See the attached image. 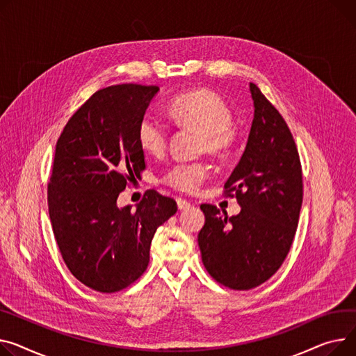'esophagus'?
<instances>
[{
  "instance_id": "1",
  "label": "esophagus",
  "mask_w": 356,
  "mask_h": 356,
  "mask_svg": "<svg viewBox=\"0 0 356 356\" xmlns=\"http://www.w3.org/2000/svg\"><path fill=\"white\" fill-rule=\"evenodd\" d=\"M176 202H177V207H179V210H186V209H188V207H191L192 204L191 203H188L187 200H184V199H176Z\"/></svg>"
}]
</instances>
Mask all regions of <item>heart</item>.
Segmentation results:
<instances>
[{
  "label": "heart",
  "mask_w": 356,
  "mask_h": 356,
  "mask_svg": "<svg viewBox=\"0 0 356 356\" xmlns=\"http://www.w3.org/2000/svg\"><path fill=\"white\" fill-rule=\"evenodd\" d=\"M175 120L200 131L199 150L218 157H227L236 136L232 129L233 113L218 94L209 90H196L175 97L169 107ZM140 147L146 153L159 156L168 149L169 127L154 115H145L137 129ZM209 177V164L204 161H180L165 172L163 181L183 193H193Z\"/></svg>",
  "instance_id": "obj_1"
}]
</instances>
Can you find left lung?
Masks as SVG:
<instances>
[{"label":"left lung","mask_w":356,"mask_h":356,"mask_svg":"<svg viewBox=\"0 0 356 356\" xmlns=\"http://www.w3.org/2000/svg\"><path fill=\"white\" fill-rule=\"evenodd\" d=\"M254 115L241 161L225 183V196L242 210L227 218L202 204L197 242L202 262L220 285L249 291L270 279L292 246L303 199L302 165L293 136L276 107L250 83Z\"/></svg>","instance_id":"left-lung-1"}]
</instances>
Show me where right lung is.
<instances>
[{"mask_svg":"<svg viewBox=\"0 0 356 356\" xmlns=\"http://www.w3.org/2000/svg\"><path fill=\"white\" fill-rule=\"evenodd\" d=\"M157 86L102 88L73 114L56 145L47 191L54 238L68 270L86 286L114 293L147 269L152 239L177 211L172 197L147 191L137 204L117 197L146 169L137 140Z\"/></svg>","mask_w":356,"mask_h":356,"instance_id":"add662e5","label":"right lung"}]
</instances>
